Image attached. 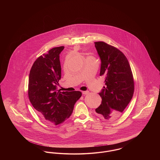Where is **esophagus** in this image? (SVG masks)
<instances>
[{
  "label": "esophagus",
  "mask_w": 160,
  "mask_h": 160,
  "mask_svg": "<svg viewBox=\"0 0 160 160\" xmlns=\"http://www.w3.org/2000/svg\"><path fill=\"white\" fill-rule=\"evenodd\" d=\"M82 93L83 95H87L89 93V91H82Z\"/></svg>",
  "instance_id": "34e87169"
}]
</instances>
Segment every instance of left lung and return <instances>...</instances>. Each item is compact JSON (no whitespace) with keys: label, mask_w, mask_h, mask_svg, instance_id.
Here are the masks:
<instances>
[{"label":"left lung","mask_w":160,"mask_h":160,"mask_svg":"<svg viewBox=\"0 0 160 160\" xmlns=\"http://www.w3.org/2000/svg\"><path fill=\"white\" fill-rule=\"evenodd\" d=\"M101 59L100 76L105 77L106 87L99 93L102 101L95 109L102 119L114 121L123 113L132 98L134 83L129 62L124 54L104 42H95Z\"/></svg>","instance_id":"1"}]
</instances>
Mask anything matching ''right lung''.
<instances>
[{
    "label": "right lung",
    "instance_id": "obj_1",
    "mask_svg": "<svg viewBox=\"0 0 160 160\" xmlns=\"http://www.w3.org/2000/svg\"><path fill=\"white\" fill-rule=\"evenodd\" d=\"M63 46L54 47L35 61L29 77L28 95L31 104L47 122L57 125L71 115L82 96L80 91L57 90L61 78L59 54Z\"/></svg>",
    "mask_w": 160,
    "mask_h": 160
}]
</instances>
